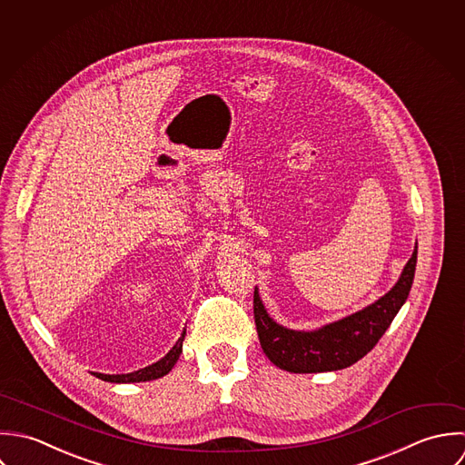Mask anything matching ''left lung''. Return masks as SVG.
I'll return each mask as SVG.
<instances>
[{"label":"left lung","instance_id":"obj_1","mask_svg":"<svg viewBox=\"0 0 465 465\" xmlns=\"http://www.w3.org/2000/svg\"><path fill=\"white\" fill-rule=\"evenodd\" d=\"M417 266V244L395 285L361 311L314 331H294L277 323L266 311L259 289L253 312L261 347L282 371L316 373L347 369L367 356L404 305Z\"/></svg>","mask_w":465,"mask_h":465}]
</instances>
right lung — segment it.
Returning a JSON list of instances; mask_svg holds the SVG:
<instances>
[{
	"mask_svg": "<svg viewBox=\"0 0 465 465\" xmlns=\"http://www.w3.org/2000/svg\"><path fill=\"white\" fill-rule=\"evenodd\" d=\"M186 331H183L182 338L176 341V345L169 351V354L165 358H162L160 361L145 367V369H140L136 371H129V373H98L94 371V375L102 381H107V382H143V381H154V379H160L163 375H167L169 371H173V367L176 365V361L180 360V354L183 351V340H185Z\"/></svg>",
	"mask_w": 465,
	"mask_h": 465,
	"instance_id": "1",
	"label": "right lung"
}]
</instances>
